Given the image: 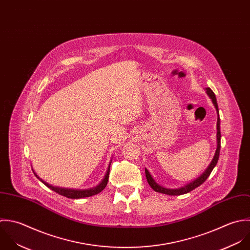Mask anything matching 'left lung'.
<instances>
[{"label":"left lung","instance_id":"1","mask_svg":"<svg viewBox=\"0 0 250 250\" xmlns=\"http://www.w3.org/2000/svg\"><path fill=\"white\" fill-rule=\"evenodd\" d=\"M207 90V94L210 97L215 108H216V111H217V134H216V137H217V148H216V151H215V154H214V157L211 161V163L209 164V166L208 167V168L205 170V172L199 176L197 179H195L194 181L190 182L189 184L181 187V188H178V189H167L164 188L160 185H158L154 179L151 177L149 171L146 168V179H147V182L149 184V186L155 191V192H159V193H163V194H167V195H170V196H178V195H182V194H186L192 190H194L195 188H197L198 186H200L201 184H203L207 178L209 176L210 172L212 171L213 167L216 166L217 162H218V158H219V153H220V140H221V134H220V118H219V114H218V105H217V102H216V98H215V95L214 93L212 92V90L208 87L206 88Z\"/></svg>","mask_w":250,"mask_h":250}]
</instances>
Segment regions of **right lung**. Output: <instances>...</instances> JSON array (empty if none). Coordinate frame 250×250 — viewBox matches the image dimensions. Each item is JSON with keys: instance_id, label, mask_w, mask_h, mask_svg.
<instances>
[{"instance_id": "add662e5", "label": "right lung", "mask_w": 250, "mask_h": 250, "mask_svg": "<svg viewBox=\"0 0 250 250\" xmlns=\"http://www.w3.org/2000/svg\"><path fill=\"white\" fill-rule=\"evenodd\" d=\"M109 167H110V164L108 166V168L106 170V173L104 177V179L101 181V183L96 186V187H93V188H90V189H86V190H74V189H66V188H59V187H54V186H51L47 183H45L44 181H42L41 179V181H42L48 188H50L51 190H53L54 192L62 195V196H65L67 198H70V199H81V198H85V197H90V196H93V195H96L98 193H100L101 191H103L104 189V187L106 186L107 184V180H108V175H109ZM36 174V173H35ZM37 175V174H36ZM37 177L39 178V176L37 175Z\"/></svg>"}]
</instances>
